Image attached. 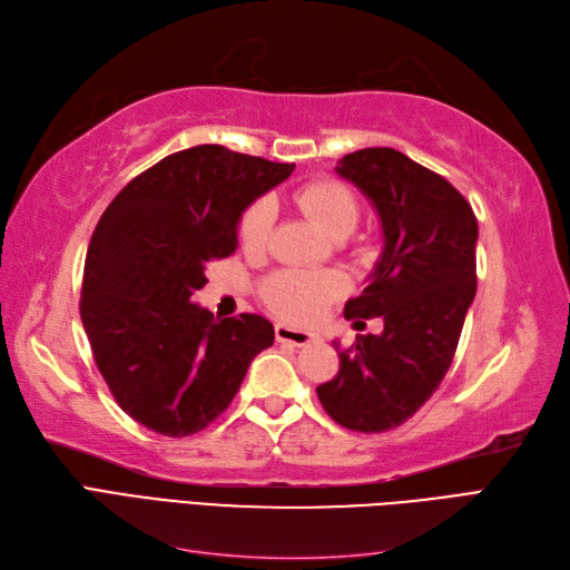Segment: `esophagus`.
<instances>
[{
    "instance_id": "1",
    "label": "esophagus",
    "mask_w": 570,
    "mask_h": 570,
    "mask_svg": "<svg viewBox=\"0 0 570 570\" xmlns=\"http://www.w3.org/2000/svg\"><path fill=\"white\" fill-rule=\"evenodd\" d=\"M275 337H278V342L295 344V347H306L308 342L316 340L314 333L299 331V327H292V325H287V323H278V325H275Z\"/></svg>"
}]
</instances>
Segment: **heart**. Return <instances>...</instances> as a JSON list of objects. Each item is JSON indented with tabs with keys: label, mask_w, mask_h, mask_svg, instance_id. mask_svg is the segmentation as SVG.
Listing matches in <instances>:
<instances>
[{
	"label": "heart",
	"mask_w": 570,
	"mask_h": 570,
	"mask_svg": "<svg viewBox=\"0 0 570 570\" xmlns=\"http://www.w3.org/2000/svg\"><path fill=\"white\" fill-rule=\"evenodd\" d=\"M297 204L327 235H350L361 216L358 202L350 187L335 180H314L295 193ZM275 220V204L268 197L256 199L239 220V243L247 249L268 245ZM347 292V281L335 271L287 268L264 283V297L271 308L292 321H316L337 297Z\"/></svg>",
	"instance_id": "1"
}]
</instances>
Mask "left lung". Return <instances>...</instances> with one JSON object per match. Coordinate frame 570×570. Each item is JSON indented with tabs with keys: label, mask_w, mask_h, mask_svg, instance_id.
I'll list each match as a JSON object with an SVG mask.
<instances>
[{
	"label": "left lung",
	"mask_w": 570,
	"mask_h": 570,
	"mask_svg": "<svg viewBox=\"0 0 570 570\" xmlns=\"http://www.w3.org/2000/svg\"><path fill=\"white\" fill-rule=\"evenodd\" d=\"M335 170L371 199L383 228L368 287L344 318L383 316L385 331L337 350L340 371L316 392L340 425L383 433L411 419L452 366L475 297L478 220L454 185L396 149H358Z\"/></svg>",
	"instance_id": "left-lung-1"
}]
</instances>
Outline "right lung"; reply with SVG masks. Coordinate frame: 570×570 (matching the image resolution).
Instances as JSON below:
<instances>
[{"instance_id":"right-lung-1","label":"right lung","mask_w":570,"mask_h":570,"mask_svg":"<svg viewBox=\"0 0 570 570\" xmlns=\"http://www.w3.org/2000/svg\"><path fill=\"white\" fill-rule=\"evenodd\" d=\"M292 170L220 145L189 147L132 178L101 214L80 318L114 400L154 433H199L273 344L264 316L214 318L193 295L206 266L237 249L243 212Z\"/></svg>"}]
</instances>
